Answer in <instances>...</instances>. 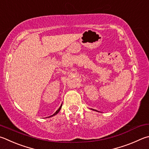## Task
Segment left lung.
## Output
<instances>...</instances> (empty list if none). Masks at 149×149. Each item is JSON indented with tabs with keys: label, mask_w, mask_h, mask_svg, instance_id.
<instances>
[{
	"label": "left lung",
	"mask_w": 149,
	"mask_h": 149,
	"mask_svg": "<svg viewBox=\"0 0 149 149\" xmlns=\"http://www.w3.org/2000/svg\"><path fill=\"white\" fill-rule=\"evenodd\" d=\"M95 111H96V110H95Z\"/></svg>",
	"instance_id": "1"
}]
</instances>
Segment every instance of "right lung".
I'll return each instance as SVG.
<instances>
[{
  "label": "right lung",
  "instance_id": "1",
  "mask_svg": "<svg viewBox=\"0 0 149 149\" xmlns=\"http://www.w3.org/2000/svg\"><path fill=\"white\" fill-rule=\"evenodd\" d=\"M61 107H62V105H61V106H60V107H59L58 108V109L57 110V111H56L55 113H54V114L53 115H51V116H50V117H53V116H54V115H56V114H57V113L59 112V111H60V110H61Z\"/></svg>",
  "mask_w": 149,
  "mask_h": 149
}]
</instances>
